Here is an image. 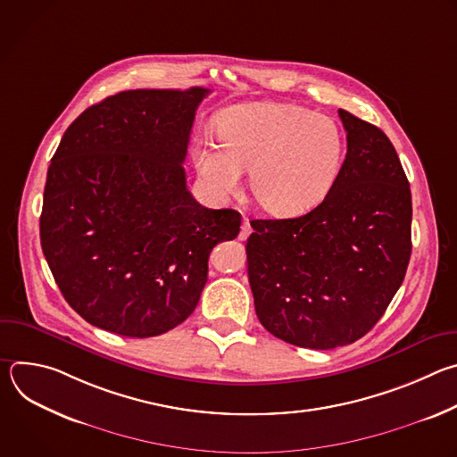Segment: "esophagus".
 Segmentation results:
<instances>
[{
  "label": "esophagus",
  "mask_w": 457,
  "mask_h": 457,
  "mask_svg": "<svg viewBox=\"0 0 457 457\" xmlns=\"http://www.w3.org/2000/svg\"><path fill=\"white\" fill-rule=\"evenodd\" d=\"M249 235H251V226H249L247 220H242V224H240V233H238L240 240H245Z\"/></svg>",
  "instance_id": "esophagus-1"
}]
</instances>
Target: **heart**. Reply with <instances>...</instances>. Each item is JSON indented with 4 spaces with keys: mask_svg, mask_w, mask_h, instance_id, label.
Instances as JSON below:
<instances>
[{
    "mask_svg": "<svg viewBox=\"0 0 457 457\" xmlns=\"http://www.w3.org/2000/svg\"><path fill=\"white\" fill-rule=\"evenodd\" d=\"M217 129L221 141L197 137L191 155L219 199L237 193L249 170L258 204L278 217H296L323 203L340 177L345 136L329 115L256 101L226 110Z\"/></svg>",
    "mask_w": 457,
    "mask_h": 457,
    "instance_id": "obj_1",
    "label": "heart"
}]
</instances>
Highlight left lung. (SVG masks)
Segmentation results:
<instances>
[{
	"label": "left lung",
	"instance_id": "left-lung-1",
	"mask_svg": "<svg viewBox=\"0 0 457 457\" xmlns=\"http://www.w3.org/2000/svg\"><path fill=\"white\" fill-rule=\"evenodd\" d=\"M347 155L328 197L296 219L253 220L247 277L260 323L305 349L365 337L400 289L411 260L412 197L381 129L338 110Z\"/></svg>",
	"mask_w": 457,
	"mask_h": 457
}]
</instances>
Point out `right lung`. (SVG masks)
I'll use <instances>...</instances> for the list:
<instances>
[{"instance_id":"obj_1","label":"right lung","mask_w":457,"mask_h":457,"mask_svg":"<svg viewBox=\"0 0 457 457\" xmlns=\"http://www.w3.org/2000/svg\"><path fill=\"white\" fill-rule=\"evenodd\" d=\"M208 88L128 90L87 108L46 173L39 235L69 305L99 329L150 338L182 323L240 213L191 197L182 162Z\"/></svg>"}]
</instances>
